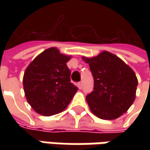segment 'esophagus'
I'll use <instances>...</instances> for the list:
<instances>
[{"instance_id":"esophagus-1","label":"esophagus","mask_w":150,"mask_h":150,"mask_svg":"<svg viewBox=\"0 0 150 150\" xmlns=\"http://www.w3.org/2000/svg\"><path fill=\"white\" fill-rule=\"evenodd\" d=\"M77 86H78V88L79 89H82V88H83V84H82L81 82H80V83H77Z\"/></svg>"}]
</instances>
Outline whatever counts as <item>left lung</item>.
Segmentation results:
<instances>
[{"instance_id": "obj_1", "label": "left lung", "mask_w": 150, "mask_h": 150, "mask_svg": "<svg viewBox=\"0 0 150 150\" xmlns=\"http://www.w3.org/2000/svg\"><path fill=\"white\" fill-rule=\"evenodd\" d=\"M94 80L93 91L86 100L91 112L101 119L123 115L136 97L138 79L133 69L116 55L103 51L93 57H83Z\"/></svg>"}]
</instances>
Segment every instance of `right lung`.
Listing matches in <instances>:
<instances>
[{"instance_id": "add662e5", "label": "right lung", "mask_w": 150, "mask_h": 150, "mask_svg": "<svg viewBox=\"0 0 150 150\" xmlns=\"http://www.w3.org/2000/svg\"><path fill=\"white\" fill-rule=\"evenodd\" d=\"M71 56L50 47L32 61L23 76V88L28 103L43 116L59 113L66 108L78 91L71 83L67 62Z\"/></svg>"}]
</instances>
